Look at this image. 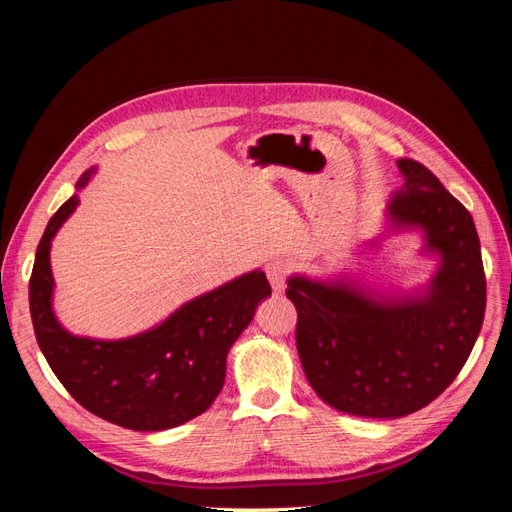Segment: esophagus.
Segmentation results:
<instances>
[{"instance_id":"34e87169","label":"esophagus","mask_w":512,"mask_h":512,"mask_svg":"<svg viewBox=\"0 0 512 512\" xmlns=\"http://www.w3.org/2000/svg\"><path fill=\"white\" fill-rule=\"evenodd\" d=\"M265 271H267V277H269L273 292L282 294L286 290V273H288L284 262L282 260H269Z\"/></svg>"}]
</instances>
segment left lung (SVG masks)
I'll list each match as a JSON object with an SVG mask.
<instances>
[{
	"label": "left lung",
	"mask_w": 512,
	"mask_h": 512,
	"mask_svg": "<svg viewBox=\"0 0 512 512\" xmlns=\"http://www.w3.org/2000/svg\"><path fill=\"white\" fill-rule=\"evenodd\" d=\"M404 185L386 207L395 228H421L440 269L418 297H382L294 275L305 376L339 412L399 418L431 404L466 365L483 327L487 282L470 211L421 162L397 160Z\"/></svg>",
	"instance_id": "left-lung-1"
}]
</instances>
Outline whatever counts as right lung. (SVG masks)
I'll list each match as a JSON object with an SVG mask.
<instances>
[{"instance_id": "add662e5", "label": "right lung", "mask_w": 512, "mask_h": 512, "mask_svg": "<svg viewBox=\"0 0 512 512\" xmlns=\"http://www.w3.org/2000/svg\"><path fill=\"white\" fill-rule=\"evenodd\" d=\"M94 170L76 183L83 188ZM79 205L68 198L38 243L29 280V312L46 363L79 404L108 423L134 431H164L203 414L220 395L226 354L256 307L271 294L267 275L245 273L192 299L156 329L117 342L70 335L57 322L51 241Z\"/></svg>"}]
</instances>
